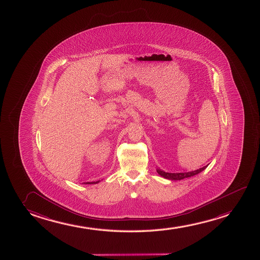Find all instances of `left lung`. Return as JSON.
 <instances>
[{
  "label": "left lung",
  "instance_id": "left-lung-1",
  "mask_svg": "<svg viewBox=\"0 0 260 260\" xmlns=\"http://www.w3.org/2000/svg\"><path fill=\"white\" fill-rule=\"evenodd\" d=\"M206 168H207V166L203 167V168H201V169H197V170L190 171V172L168 173L165 172V171H162L160 169H157V172L159 176H162V177H164L166 179L175 180V181H176V180L184 179V178H188V177H190V176H195V175H198L199 173L202 172Z\"/></svg>",
  "mask_w": 260,
  "mask_h": 260
}]
</instances>
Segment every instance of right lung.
Listing matches in <instances>:
<instances>
[{
  "instance_id": "right-lung-1",
  "label": "right lung",
  "mask_w": 260,
  "mask_h": 260,
  "mask_svg": "<svg viewBox=\"0 0 260 260\" xmlns=\"http://www.w3.org/2000/svg\"><path fill=\"white\" fill-rule=\"evenodd\" d=\"M100 181H96V182H87L85 184H95V183H99Z\"/></svg>"
}]
</instances>
